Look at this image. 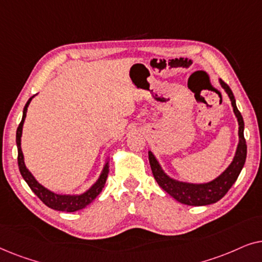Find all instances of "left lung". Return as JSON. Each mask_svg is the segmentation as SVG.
<instances>
[{"label": "left lung", "instance_id": "obj_1", "mask_svg": "<svg viewBox=\"0 0 262 262\" xmlns=\"http://www.w3.org/2000/svg\"><path fill=\"white\" fill-rule=\"evenodd\" d=\"M222 87L225 89L228 93L229 98L231 100L232 108H234L235 116L237 117L238 121V136L239 142L237 150H236V155L234 157L230 166H229L223 174H221L217 179L213 181L209 182V184H202V185H193V184H186V182H179L175 181L169 177H167L161 169L159 162H157L155 156L149 151V162L150 167H151L152 175L160 185V187L164 189L168 194H170L175 200L180 202L181 204H186V205L192 206H204L210 205V204L217 203L223 196L227 194L231 186L235 184L237 180L239 173H241L243 166H245L246 157H247V144L245 136H243V128H245V123H243V118L239 113V111L236 107L235 98L232 94L231 89L229 85L221 80Z\"/></svg>", "mask_w": 262, "mask_h": 262}]
</instances>
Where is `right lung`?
<instances>
[{
    "mask_svg": "<svg viewBox=\"0 0 262 262\" xmlns=\"http://www.w3.org/2000/svg\"><path fill=\"white\" fill-rule=\"evenodd\" d=\"M32 98H33V96H32ZM32 98H30V100H28L27 103L24 107L23 119H21V123L19 124V126H17V130H16L17 164H19L20 173L25 179V181L27 182V185L30 186V188L34 192V194L37 195L46 206H49L50 209H53L57 211H67V212H75V211L84 209V207L89 205V204H91L93 200L100 194V192L102 191L103 186L106 184L107 175H108V171H110L108 162L105 164V168H103L102 174L100 175L99 180L96 181L87 192H84L83 194L81 195H59V194H56V193L50 192L49 189H46L45 187H42L40 184H38L33 175L28 171L26 166H25L24 155H23V151H21V135H23V125H24L25 118H26L27 107L30 105Z\"/></svg>",
    "mask_w": 262,
    "mask_h": 262,
    "instance_id": "obj_1",
    "label": "right lung"
}]
</instances>
